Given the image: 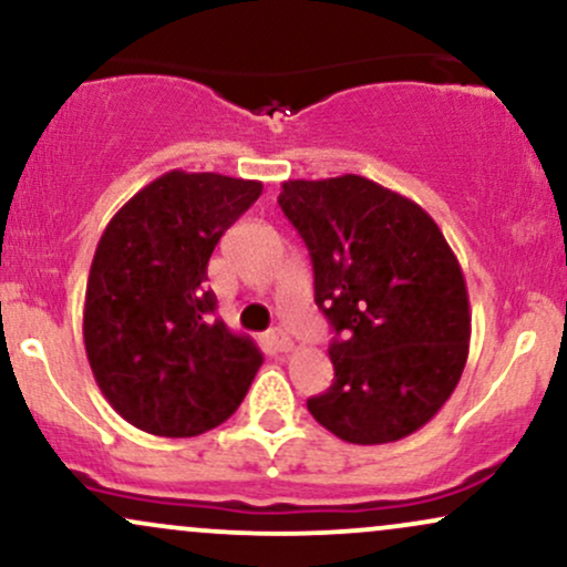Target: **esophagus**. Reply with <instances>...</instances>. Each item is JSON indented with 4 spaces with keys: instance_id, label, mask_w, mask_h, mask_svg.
Segmentation results:
<instances>
[{
    "instance_id": "obj_1",
    "label": "esophagus",
    "mask_w": 567,
    "mask_h": 567,
    "mask_svg": "<svg viewBox=\"0 0 567 567\" xmlns=\"http://www.w3.org/2000/svg\"><path fill=\"white\" fill-rule=\"evenodd\" d=\"M269 343L271 347H275L277 351H292V347H296V343H292V338L285 333L282 328H275L269 333Z\"/></svg>"
}]
</instances>
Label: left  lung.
Here are the masks:
<instances>
[{"label":"left lung","instance_id":"8db88e82","mask_svg":"<svg viewBox=\"0 0 567 567\" xmlns=\"http://www.w3.org/2000/svg\"><path fill=\"white\" fill-rule=\"evenodd\" d=\"M279 207L309 247L315 301L336 328V381L309 413L354 445L419 432L458 386L472 336L464 271L440 226L351 173L285 181Z\"/></svg>","mask_w":567,"mask_h":567}]
</instances>
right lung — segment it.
Wrapping results in <instances>:
<instances>
[{
	"instance_id": "1",
	"label": "right lung",
	"mask_w": 567,
	"mask_h": 567,
	"mask_svg": "<svg viewBox=\"0 0 567 567\" xmlns=\"http://www.w3.org/2000/svg\"><path fill=\"white\" fill-rule=\"evenodd\" d=\"M261 181L171 171L101 234L82 333L97 389L135 429L197 437L239 408L264 354L216 317L207 261Z\"/></svg>"
}]
</instances>
